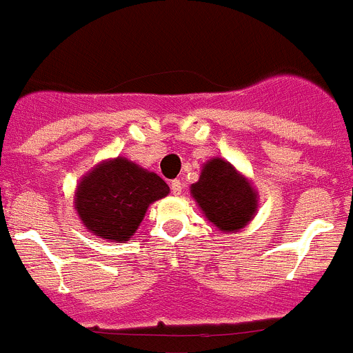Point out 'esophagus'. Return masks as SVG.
<instances>
[{
	"label": "esophagus",
	"mask_w": 353,
	"mask_h": 353,
	"mask_svg": "<svg viewBox=\"0 0 353 353\" xmlns=\"http://www.w3.org/2000/svg\"><path fill=\"white\" fill-rule=\"evenodd\" d=\"M170 190H172L174 195H181V192H183V184H181V181L174 179L172 183H170Z\"/></svg>",
	"instance_id": "34e87169"
}]
</instances>
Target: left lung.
<instances>
[{"mask_svg": "<svg viewBox=\"0 0 353 353\" xmlns=\"http://www.w3.org/2000/svg\"><path fill=\"white\" fill-rule=\"evenodd\" d=\"M190 193L205 220L225 234L243 230L259 211L253 183L223 158L214 157L202 165Z\"/></svg>", "mask_w": 353, "mask_h": 353, "instance_id": "left-lung-1", "label": "left lung"}]
</instances>
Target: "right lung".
Here are the masks:
<instances>
[{
    "label": "right lung",
    "instance_id": "add662e5",
    "mask_svg": "<svg viewBox=\"0 0 353 353\" xmlns=\"http://www.w3.org/2000/svg\"><path fill=\"white\" fill-rule=\"evenodd\" d=\"M169 193V184L158 174L125 157L107 158L81 177L74 208L93 236L125 243L137 232L149 205Z\"/></svg>",
    "mask_w": 353,
    "mask_h": 353
}]
</instances>
